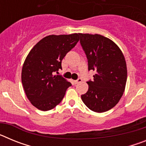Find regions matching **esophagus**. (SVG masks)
Instances as JSON below:
<instances>
[{"mask_svg": "<svg viewBox=\"0 0 146 146\" xmlns=\"http://www.w3.org/2000/svg\"><path fill=\"white\" fill-rule=\"evenodd\" d=\"M82 78H80V77H79V78H78V79L77 80H76L75 81H74V82H75V83L76 84H78V83H80V82H82Z\"/></svg>", "mask_w": 146, "mask_h": 146, "instance_id": "obj_1", "label": "esophagus"}]
</instances>
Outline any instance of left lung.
Segmentation results:
<instances>
[{
  "mask_svg": "<svg viewBox=\"0 0 146 146\" xmlns=\"http://www.w3.org/2000/svg\"><path fill=\"white\" fill-rule=\"evenodd\" d=\"M79 35L88 71H96L93 81L87 82L88 91L81 98L92 111L104 113L115 106L123 95L127 79L126 60L119 47L110 38L99 34Z\"/></svg>",
  "mask_w": 146,
  "mask_h": 146,
  "instance_id": "1",
  "label": "left lung"
}]
</instances>
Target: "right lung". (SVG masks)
Instances as JSON below:
<instances>
[{
    "instance_id": "add662e5",
    "label": "right lung",
    "mask_w": 146,
    "mask_h": 146,
    "mask_svg": "<svg viewBox=\"0 0 146 146\" xmlns=\"http://www.w3.org/2000/svg\"><path fill=\"white\" fill-rule=\"evenodd\" d=\"M79 41V33L50 35L35 45L28 53L22 69V83L33 106L47 111L56 107L72 86L61 75V62Z\"/></svg>"
}]
</instances>
